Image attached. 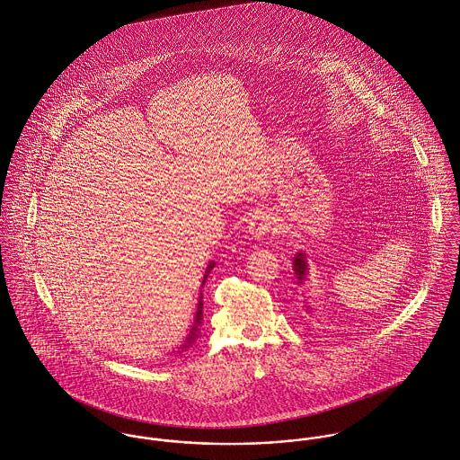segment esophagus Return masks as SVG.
<instances>
[{"instance_id":"obj_1","label":"esophagus","mask_w":460,"mask_h":460,"mask_svg":"<svg viewBox=\"0 0 460 460\" xmlns=\"http://www.w3.org/2000/svg\"><path fill=\"white\" fill-rule=\"evenodd\" d=\"M270 225H272V221L265 212H255L248 221V232L253 237H262L265 234H269Z\"/></svg>"}]
</instances>
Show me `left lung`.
I'll return each instance as SVG.
<instances>
[{"instance_id": "left-lung-1", "label": "left lung", "mask_w": 460, "mask_h": 460, "mask_svg": "<svg viewBox=\"0 0 460 460\" xmlns=\"http://www.w3.org/2000/svg\"><path fill=\"white\" fill-rule=\"evenodd\" d=\"M294 274L299 279V285H303V281L306 279V274H308V263L305 259V253H297L294 257Z\"/></svg>"}]
</instances>
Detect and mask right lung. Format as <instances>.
I'll use <instances>...</instances> for the list:
<instances>
[{
  "instance_id": "1",
  "label": "right lung",
  "mask_w": 460,
  "mask_h": 460,
  "mask_svg": "<svg viewBox=\"0 0 460 460\" xmlns=\"http://www.w3.org/2000/svg\"><path fill=\"white\" fill-rule=\"evenodd\" d=\"M214 263H208V267H207V270H205V276H203V281H201V287L205 285V279H207V276H208V272L212 270V267H214ZM203 294H199V301H198V310H197V317H195V324H193V328L190 331V336H188V340H186V343L181 347V349H188L191 343H195V340H197L198 336V328H199V324H201V317H203V297H201Z\"/></svg>"
}]
</instances>
